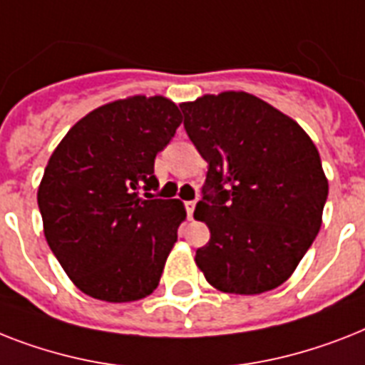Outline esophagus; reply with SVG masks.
<instances>
[{
  "instance_id": "esophagus-1",
  "label": "esophagus",
  "mask_w": 365,
  "mask_h": 365,
  "mask_svg": "<svg viewBox=\"0 0 365 365\" xmlns=\"http://www.w3.org/2000/svg\"><path fill=\"white\" fill-rule=\"evenodd\" d=\"M195 206H197V202H195V200H187V202H185V212H187V217H192Z\"/></svg>"
}]
</instances>
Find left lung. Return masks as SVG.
Instances as JSON below:
<instances>
[{"label":"left lung","mask_w":365,"mask_h":365,"mask_svg":"<svg viewBox=\"0 0 365 365\" xmlns=\"http://www.w3.org/2000/svg\"><path fill=\"white\" fill-rule=\"evenodd\" d=\"M185 133L208 163L195 217L210 242L197 266L210 285L260 294L285 283L313 244L328 182L306 131L244 91L180 105Z\"/></svg>","instance_id":"8db88e82"}]
</instances>
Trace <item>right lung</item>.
Wrapping results in <instances>:
<instances>
[{
    "mask_svg": "<svg viewBox=\"0 0 365 365\" xmlns=\"http://www.w3.org/2000/svg\"><path fill=\"white\" fill-rule=\"evenodd\" d=\"M182 123L165 97L99 106L59 142L37 202L65 274L97 300L135 302L159 285L185 208L155 198L153 163Z\"/></svg>",
    "mask_w": 365,
    "mask_h": 365,
    "instance_id": "1",
    "label": "right lung"
}]
</instances>
